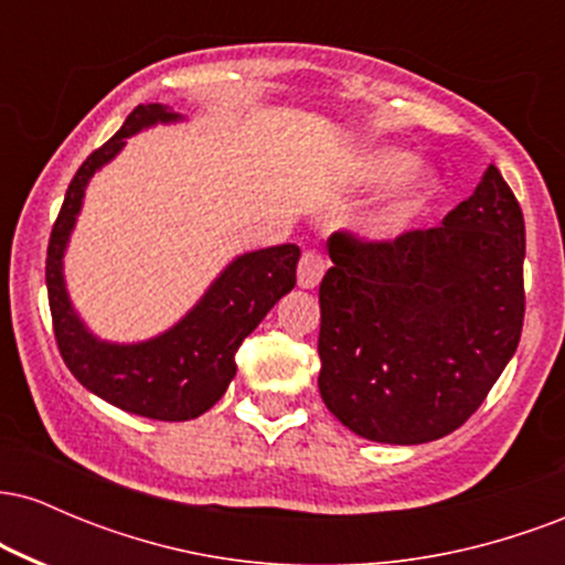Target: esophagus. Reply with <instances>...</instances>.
Masks as SVG:
<instances>
[{"mask_svg": "<svg viewBox=\"0 0 565 565\" xmlns=\"http://www.w3.org/2000/svg\"><path fill=\"white\" fill-rule=\"evenodd\" d=\"M327 260L319 255V252H305L300 257V265H297V284L302 289H316L321 284L323 274H327Z\"/></svg>", "mask_w": 565, "mask_h": 565, "instance_id": "34e87169", "label": "esophagus"}]
</instances>
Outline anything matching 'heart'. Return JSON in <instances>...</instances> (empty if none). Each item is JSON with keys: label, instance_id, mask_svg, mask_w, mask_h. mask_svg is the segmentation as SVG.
Returning a JSON list of instances; mask_svg holds the SVG:
<instances>
[{"label": "heart", "instance_id": "b5f03b06", "mask_svg": "<svg viewBox=\"0 0 565 565\" xmlns=\"http://www.w3.org/2000/svg\"><path fill=\"white\" fill-rule=\"evenodd\" d=\"M366 185H387L374 210L366 217V233L372 238H393L408 228L423 210L430 188V174L414 164L401 148H377L366 153L359 167Z\"/></svg>", "mask_w": 565, "mask_h": 565}]
</instances>
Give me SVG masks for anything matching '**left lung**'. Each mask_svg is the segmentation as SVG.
<instances>
[{
    "mask_svg": "<svg viewBox=\"0 0 565 565\" xmlns=\"http://www.w3.org/2000/svg\"><path fill=\"white\" fill-rule=\"evenodd\" d=\"M319 289V391L355 436L414 446L483 404L523 327L526 225L494 164L438 228L334 233Z\"/></svg>",
    "mask_w": 565,
    "mask_h": 565,
    "instance_id": "1",
    "label": "left lung"
}]
</instances>
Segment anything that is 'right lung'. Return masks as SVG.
Masks as SVG:
<instances>
[{"label":"right lung","mask_w":565,"mask_h":565,"mask_svg":"<svg viewBox=\"0 0 565 565\" xmlns=\"http://www.w3.org/2000/svg\"><path fill=\"white\" fill-rule=\"evenodd\" d=\"M161 103L138 106L119 132L103 142L71 180L47 246V295L55 340L76 380L97 398L148 419L183 423L223 398L236 377L238 345L268 310L295 289L300 246L278 244L236 255L204 289L196 305L164 332L138 342L97 337L82 319L66 284V252L89 180L125 151L127 138L159 125H183Z\"/></svg>","instance_id":"1"}]
</instances>
